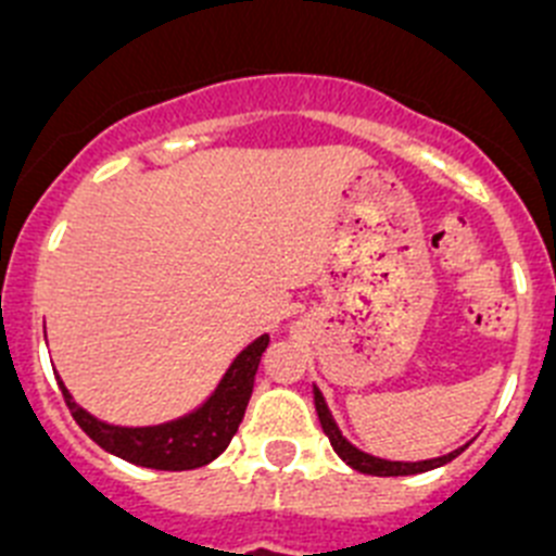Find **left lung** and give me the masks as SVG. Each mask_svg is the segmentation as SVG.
<instances>
[{"label":"left lung","instance_id":"1","mask_svg":"<svg viewBox=\"0 0 556 556\" xmlns=\"http://www.w3.org/2000/svg\"><path fill=\"white\" fill-rule=\"evenodd\" d=\"M313 396H315V413H318V421H321V427H324V432H327L332 448L338 452V457L343 459V463L352 465L354 471H359V473H371V477H413V473L432 471V468H440V465L452 463V459L465 448L463 446L452 454H443V457L424 459V463H393V459L371 457V454H365V452H359L357 446H352V443H349V440L340 434L338 424H334L332 413H329L327 402H324L321 390L315 388Z\"/></svg>","mask_w":556,"mask_h":556}]
</instances>
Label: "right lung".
Instances as JSON below:
<instances>
[{"label":"right lung","mask_w":556,"mask_h":556,"mask_svg":"<svg viewBox=\"0 0 556 556\" xmlns=\"http://www.w3.org/2000/svg\"><path fill=\"white\" fill-rule=\"evenodd\" d=\"M266 349L268 334H260L252 346H247L235 357L216 393L202 407L193 409L185 418H177V421L160 424V427H113V424L99 421L74 402L72 393L60 379L58 384L63 390L68 409H72L74 421L104 452L116 454L132 465L154 468V471H191V468L213 463L229 446L232 434L238 432Z\"/></svg>","instance_id":"1"}]
</instances>
